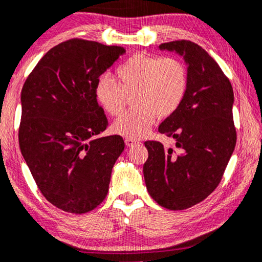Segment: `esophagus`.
Here are the masks:
<instances>
[{
  "label": "esophagus",
  "instance_id": "obj_1",
  "mask_svg": "<svg viewBox=\"0 0 262 262\" xmlns=\"http://www.w3.org/2000/svg\"><path fill=\"white\" fill-rule=\"evenodd\" d=\"M124 143H126V146H127V147H133V146H134V144L138 143V141H136L135 139H129V138H127L126 140H124Z\"/></svg>",
  "mask_w": 262,
  "mask_h": 262
}]
</instances>
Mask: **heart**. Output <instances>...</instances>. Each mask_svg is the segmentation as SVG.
Masks as SVG:
<instances>
[{"instance_id": "obj_1", "label": "heart", "mask_w": 262, "mask_h": 262, "mask_svg": "<svg viewBox=\"0 0 262 262\" xmlns=\"http://www.w3.org/2000/svg\"><path fill=\"white\" fill-rule=\"evenodd\" d=\"M119 84L109 76L101 77L95 96L107 114L119 116L132 96L134 108L113 123L115 134L129 139L143 136L160 119L173 115L185 100L189 72L181 58L136 54L116 70Z\"/></svg>"}]
</instances>
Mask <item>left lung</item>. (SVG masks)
<instances>
[{
	"label": "left lung",
	"instance_id": "left-lung-1",
	"mask_svg": "<svg viewBox=\"0 0 262 262\" xmlns=\"http://www.w3.org/2000/svg\"><path fill=\"white\" fill-rule=\"evenodd\" d=\"M185 60L189 85L182 104L159 126L175 139L166 149L146 141L143 165L148 193L160 206L181 210L199 204L220 183L236 143L233 121L234 93L215 60L194 42L181 40L159 46Z\"/></svg>",
	"mask_w": 262,
	"mask_h": 262
}]
</instances>
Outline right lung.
Here are the masks:
<instances>
[{
	"instance_id": "add662e5",
	"label": "right lung",
	"mask_w": 262,
	"mask_h": 262,
	"mask_svg": "<svg viewBox=\"0 0 262 262\" xmlns=\"http://www.w3.org/2000/svg\"><path fill=\"white\" fill-rule=\"evenodd\" d=\"M124 53L73 38L50 49L23 84L19 149L40 192L64 212H91L107 196L124 141L97 138L108 121L95 87Z\"/></svg>"
}]
</instances>
